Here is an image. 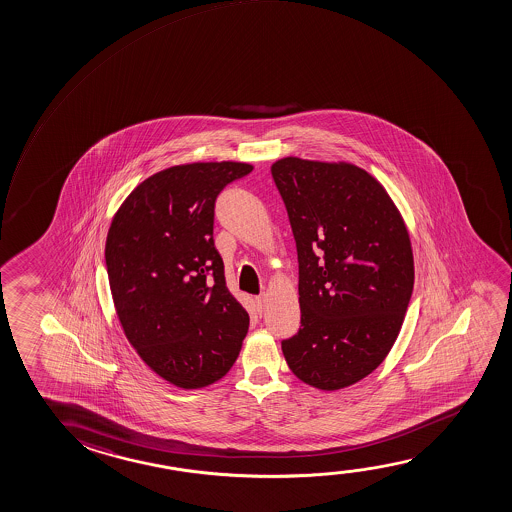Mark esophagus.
<instances>
[{"label":"esophagus","mask_w":512,"mask_h":512,"mask_svg":"<svg viewBox=\"0 0 512 512\" xmlns=\"http://www.w3.org/2000/svg\"><path fill=\"white\" fill-rule=\"evenodd\" d=\"M266 294H260L255 301H257V306H259V312H262L264 310V304H266Z\"/></svg>","instance_id":"34e87169"}]
</instances>
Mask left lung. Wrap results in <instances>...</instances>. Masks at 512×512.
<instances>
[{"mask_svg": "<svg viewBox=\"0 0 512 512\" xmlns=\"http://www.w3.org/2000/svg\"><path fill=\"white\" fill-rule=\"evenodd\" d=\"M271 174L299 260L301 329L283 356L304 384L340 391L377 370L400 334L414 289L407 225L354 163L285 156Z\"/></svg>", "mask_w": 512, "mask_h": 512, "instance_id": "8db88e82", "label": "left lung"}]
</instances>
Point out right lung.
Returning <instances> with one entry per match:
<instances>
[{"label": "right lung", "instance_id": "right-lung-1", "mask_svg": "<svg viewBox=\"0 0 512 512\" xmlns=\"http://www.w3.org/2000/svg\"><path fill=\"white\" fill-rule=\"evenodd\" d=\"M245 162L156 172L123 200L105 241L112 301L126 340L158 377L202 389L229 373L250 317L230 294L213 241L215 200Z\"/></svg>", "mask_w": 512, "mask_h": 512}]
</instances>
